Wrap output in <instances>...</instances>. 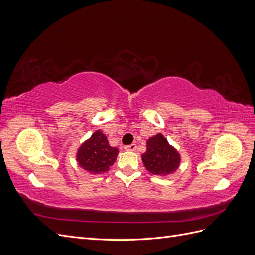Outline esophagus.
Listing matches in <instances>:
<instances>
[{
    "label": "esophagus",
    "mask_w": 255,
    "mask_h": 255,
    "mask_svg": "<svg viewBox=\"0 0 255 255\" xmlns=\"http://www.w3.org/2000/svg\"><path fill=\"white\" fill-rule=\"evenodd\" d=\"M136 149H137V145L135 143H132V144L125 146L126 151H136Z\"/></svg>",
    "instance_id": "34e87169"
}]
</instances>
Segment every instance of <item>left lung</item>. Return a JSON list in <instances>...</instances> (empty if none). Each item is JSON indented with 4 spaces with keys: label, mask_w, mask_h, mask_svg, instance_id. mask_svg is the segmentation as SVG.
<instances>
[{
    "label": "left lung",
    "mask_w": 255,
    "mask_h": 255,
    "mask_svg": "<svg viewBox=\"0 0 255 255\" xmlns=\"http://www.w3.org/2000/svg\"><path fill=\"white\" fill-rule=\"evenodd\" d=\"M143 165L155 175H168L180 166L181 156L166 138L157 134L146 141V151L142 154Z\"/></svg>",
    "instance_id": "8db88e82"
}]
</instances>
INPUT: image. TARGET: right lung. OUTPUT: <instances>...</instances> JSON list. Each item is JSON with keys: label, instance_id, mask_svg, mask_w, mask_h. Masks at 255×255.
<instances>
[{"label": "right lung", "instance_id": "right-lung-1", "mask_svg": "<svg viewBox=\"0 0 255 255\" xmlns=\"http://www.w3.org/2000/svg\"><path fill=\"white\" fill-rule=\"evenodd\" d=\"M118 149L113 148L101 130H96L88 140L78 150L76 160L85 170L92 174L104 173L110 170L118 155Z\"/></svg>", "mask_w": 255, "mask_h": 255}]
</instances>
